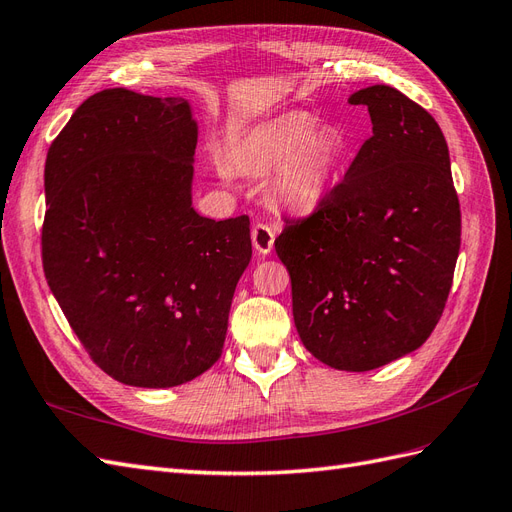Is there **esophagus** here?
<instances>
[{"label":"esophagus","instance_id":"34e87169","mask_svg":"<svg viewBox=\"0 0 512 512\" xmlns=\"http://www.w3.org/2000/svg\"><path fill=\"white\" fill-rule=\"evenodd\" d=\"M251 238H253L255 251L261 255H268L272 251V244H274V227L268 225V222H264V220H257L253 225Z\"/></svg>","mask_w":512,"mask_h":512}]
</instances>
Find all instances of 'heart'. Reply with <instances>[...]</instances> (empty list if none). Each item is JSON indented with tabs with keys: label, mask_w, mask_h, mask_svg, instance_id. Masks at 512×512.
I'll return each mask as SVG.
<instances>
[{
	"label": "heart",
	"mask_w": 512,
	"mask_h": 512,
	"mask_svg": "<svg viewBox=\"0 0 512 512\" xmlns=\"http://www.w3.org/2000/svg\"><path fill=\"white\" fill-rule=\"evenodd\" d=\"M318 127L305 112L281 114L253 129L240 144V160L251 168H277V188L287 201L311 207L324 194L344 155V138Z\"/></svg>",
	"instance_id": "heart-1"
}]
</instances>
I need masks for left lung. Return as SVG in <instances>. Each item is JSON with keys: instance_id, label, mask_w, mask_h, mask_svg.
<instances>
[{"instance_id": "8db88e82", "label": "left lung", "mask_w": 512, "mask_h": 512, "mask_svg": "<svg viewBox=\"0 0 512 512\" xmlns=\"http://www.w3.org/2000/svg\"><path fill=\"white\" fill-rule=\"evenodd\" d=\"M372 136L313 212L283 218L274 251L292 279L305 348L335 370L368 372L409 355L435 329L461 248V205L437 121L376 84Z\"/></svg>"}]
</instances>
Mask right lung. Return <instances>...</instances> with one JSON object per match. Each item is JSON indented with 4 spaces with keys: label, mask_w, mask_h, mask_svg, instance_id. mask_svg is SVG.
Returning <instances> with one entry per match:
<instances>
[{
    "label": "right lung",
    "mask_w": 512,
    "mask_h": 512,
    "mask_svg": "<svg viewBox=\"0 0 512 512\" xmlns=\"http://www.w3.org/2000/svg\"><path fill=\"white\" fill-rule=\"evenodd\" d=\"M196 134L186 99L108 88L47 151L45 279L90 359L125 385L212 368L253 255L246 214L194 212Z\"/></svg>",
    "instance_id": "right-lung-1"
}]
</instances>
